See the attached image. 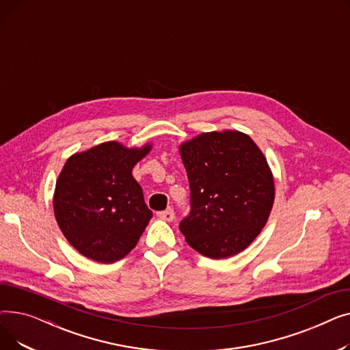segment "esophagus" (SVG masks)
Listing matches in <instances>:
<instances>
[{
	"mask_svg": "<svg viewBox=\"0 0 350 350\" xmlns=\"http://www.w3.org/2000/svg\"><path fill=\"white\" fill-rule=\"evenodd\" d=\"M157 215L161 218V219H164V221H167V223H172L173 219H174V211L172 210V208H169V210H164V211H160V213H157Z\"/></svg>",
	"mask_w": 350,
	"mask_h": 350,
	"instance_id": "esophagus-1",
	"label": "esophagus"
}]
</instances>
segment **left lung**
Wrapping results in <instances>:
<instances>
[{"label": "left lung", "mask_w": 350, "mask_h": 350, "mask_svg": "<svg viewBox=\"0 0 350 350\" xmlns=\"http://www.w3.org/2000/svg\"><path fill=\"white\" fill-rule=\"evenodd\" d=\"M191 213L180 223L187 244L208 258L240 254L265 227L275 200L273 174L255 142L240 131L200 133L178 146Z\"/></svg>", "instance_id": "left-lung-1"}]
</instances>
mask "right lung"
<instances>
[{"label": "right lung", "instance_id": "add662e5", "mask_svg": "<svg viewBox=\"0 0 350 350\" xmlns=\"http://www.w3.org/2000/svg\"><path fill=\"white\" fill-rule=\"evenodd\" d=\"M152 149V143L127 147L110 140L66 160L53 213L68 243L86 258L112 264L136 247L153 213L132 170Z\"/></svg>", "mask_w": 350, "mask_h": 350}]
</instances>
